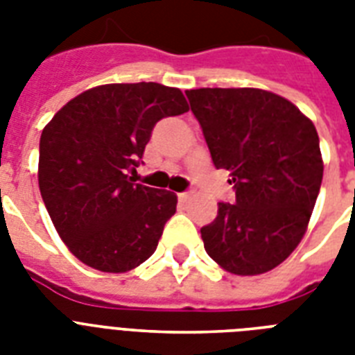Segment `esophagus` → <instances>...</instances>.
I'll return each mask as SVG.
<instances>
[{
  "mask_svg": "<svg viewBox=\"0 0 355 355\" xmlns=\"http://www.w3.org/2000/svg\"><path fill=\"white\" fill-rule=\"evenodd\" d=\"M189 197H191V193H189V191H184V193H178V199H180V200H188Z\"/></svg>",
  "mask_w": 355,
  "mask_h": 355,
  "instance_id": "1",
  "label": "esophagus"
}]
</instances>
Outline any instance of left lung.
I'll use <instances>...</instances> for the list:
<instances>
[{
    "label": "left lung",
    "instance_id": "left-lung-1",
    "mask_svg": "<svg viewBox=\"0 0 355 355\" xmlns=\"http://www.w3.org/2000/svg\"><path fill=\"white\" fill-rule=\"evenodd\" d=\"M211 160L227 169L236 202H219L200 228L208 256L239 276L263 275L298 247L322 182L313 121L259 88L186 90Z\"/></svg>",
    "mask_w": 355,
    "mask_h": 355
}]
</instances>
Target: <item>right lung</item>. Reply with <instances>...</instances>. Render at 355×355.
Instances as JSON below:
<instances>
[{"mask_svg":"<svg viewBox=\"0 0 355 355\" xmlns=\"http://www.w3.org/2000/svg\"><path fill=\"white\" fill-rule=\"evenodd\" d=\"M178 88L103 85L66 103L40 136L38 186L69 252L92 269L127 272L156 250L177 195L138 184L136 171L162 118L188 112Z\"/></svg>","mask_w":355,"mask_h":355,"instance_id":"obj_1","label":"right lung"}]
</instances>
